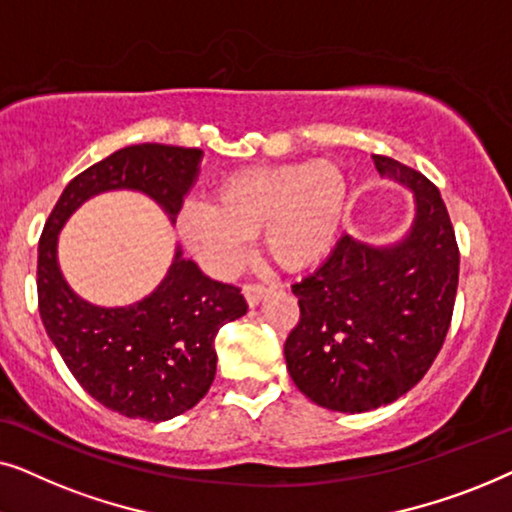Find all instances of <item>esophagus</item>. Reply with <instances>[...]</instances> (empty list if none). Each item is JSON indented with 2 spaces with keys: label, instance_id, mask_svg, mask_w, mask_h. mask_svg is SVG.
<instances>
[{
  "label": "esophagus",
  "instance_id": "1",
  "mask_svg": "<svg viewBox=\"0 0 512 512\" xmlns=\"http://www.w3.org/2000/svg\"><path fill=\"white\" fill-rule=\"evenodd\" d=\"M242 293H244V298H247L249 307H256L263 300L265 293H268V289H265L263 284H244Z\"/></svg>",
  "mask_w": 512,
  "mask_h": 512
}]
</instances>
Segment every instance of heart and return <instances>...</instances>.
<instances>
[{"mask_svg":"<svg viewBox=\"0 0 512 512\" xmlns=\"http://www.w3.org/2000/svg\"><path fill=\"white\" fill-rule=\"evenodd\" d=\"M347 207V179L331 160L247 167L216 188L212 207H188L181 235L214 275L244 261L249 237L284 270H307L331 254Z\"/></svg>","mask_w":512,"mask_h":512,"instance_id":"obj_1","label":"heart"}]
</instances>
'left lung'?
Segmentation results:
<instances>
[{
	"label": "left lung",
	"mask_w": 512,
	"mask_h": 512,
	"mask_svg": "<svg viewBox=\"0 0 512 512\" xmlns=\"http://www.w3.org/2000/svg\"><path fill=\"white\" fill-rule=\"evenodd\" d=\"M373 160L380 177L415 198L410 230L391 244L345 233L291 286L300 321L286 338V368L312 403L335 412L382 408L422 380L445 342L459 284V249L438 188L394 158Z\"/></svg>",
	"instance_id": "8db88e82"
}]
</instances>
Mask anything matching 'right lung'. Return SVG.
I'll return each mask as SVG.
<instances>
[{
  "instance_id": "right-lung-1",
  "label": "right lung",
  "mask_w": 512,
  "mask_h": 512,
  "mask_svg": "<svg viewBox=\"0 0 512 512\" xmlns=\"http://www.w3.org/2000/svg\"><path fill=\"white\" fill-rule=\"evenodd\" d=\"M200 149L135 144L69 181L39 240V314L76 382L104 408L132 419L167 422L191 410L216 375V333L247 314L237 286L209 279L181 247L149 296L123 307L83 300L62 277L58 235L76 209L107 191L156 200L170 221L200 172Z\"/></svg>"
}]
</instances>
